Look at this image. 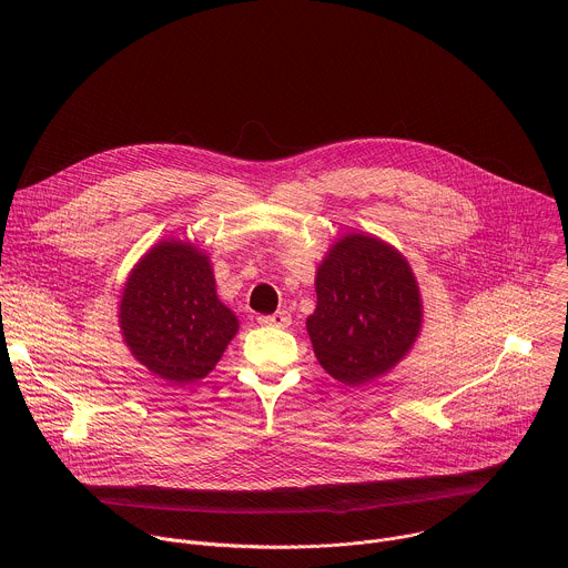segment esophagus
Here are the masks:
<instances>
[{
    "label": "esophagus",
    "mask_w": 568,
    "mask_h": 568,
    "mask_svg": "<svg viewBox=\"0 0 568 568\" xmlns=\"http://www.w3.org/2000/svg\"><path fill=\"white\" fill-rule=\"evenodd\" d=\"M258 323H261V326H272V328H287L292 323V316L285 310H278L274 314L258 316Z\"/></svg>",
    "instance_id": "esophagus-1"
}]
</instances>
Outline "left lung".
Instances as JSON below:
<instances>
[{"label":"left lung","instance_id":"left-lung-1","mask_svg":"<svg viewBox=\"0 0 568 568\" xmlns=\"http://www.w3.org/2000/svg\"><path fill=\"white\" fill-rule=\"evenodd\" d=\"M420 294L412 267L382 240L353 233L316 272V310L307 318L318 364L344 384L393 368L420 331Z\"/></svg>","mask_w":568,"mask_h":568}]
</instances>
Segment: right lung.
<instances>
[{
	"mask_svg": "<svg viewBox=\"0 0 568 568\" xmlns=\"http://www.w3.org/2000/svg\"><path fill=\"white\" fill-rule=\"evenodd\" d=\"M132 355L173 384L206 377L237 331L220 303L209 258L184 242H161L132 272L121 301Z\"/></svg>",
	"mask_w": 568,
	"mask_h": 568,
	"instance_id": "1",
	"label": "right lung"
}]
</instances>
